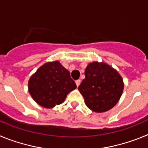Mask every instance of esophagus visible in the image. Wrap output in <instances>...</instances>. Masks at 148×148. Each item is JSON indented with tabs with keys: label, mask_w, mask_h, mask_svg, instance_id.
Here are the masks:
<instances>
[{
	"label": "esophagus",
	"mask_w": 148,
	"mask_h": 148,
	"mask_svg": "<svg viewBox=\"0 0 148 148\" xmlns=\"http://www.w3.org/2000/svg\"><path fill=\"white\" fill-rule=\"evenodd\" d=\"M75 84H76L77 87H78V86H79V84H81V80H80V79H78V80L75 81Z\"/></svg>",
	"instance_id": "esophagus-1"
}]
</instances>
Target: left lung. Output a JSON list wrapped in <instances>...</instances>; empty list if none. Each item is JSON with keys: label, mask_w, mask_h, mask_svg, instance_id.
<instances>
[{"label": "left lung", "mask_w": 148, "mask_h": 148, "mask_svg": "<svg viewBox=\"0 0 148 148\" xmlns=\"http://www.w3.org/2000/svg\"><path fill=\"white\" fill-rule=\"evenodd\" d=\"M85 78L78 86L86 105L94 112L102 113L113 108L119 100L124 83L119 73L104 63L87 65Z\"/></svg>", "instance_id": "1"}]
</instances>
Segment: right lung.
<instances>
[{
  "label": "right lung",
  "mask_w": 148,
  "mask_h": 148,
  "mask_svg": "<svg viewBox=\"0 0 148 148\" xmlns=\"http://www.w3.org/2000/svg\"><path fill=\"white\" fill-rule=\"evenodd\" d=\"M28 86L32 99L46 108L63 103L67 94L76 88L70 72L58 61L40 66L30 78Z\"/></svg>",
  "instance_id": "right-lung-1"
}]
</instances>
